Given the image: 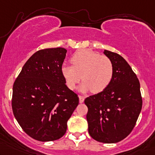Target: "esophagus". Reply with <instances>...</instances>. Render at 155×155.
<instances>
[{"instance_id":"esophagus-1","label":"esophagus","mask_w":155,"mask_h":155,"mask_svg":"<svg viewBox=\"0 0 155 155\" xmlns=\"http://www.w3.org/2000/svg\"><path fill=\"white\" fill-rule=\"evenodd\" d=\"M84 96H79V102L83 103V102H84Z\"/></svg>"}]
</instances>
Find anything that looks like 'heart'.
Instances as JSON below:
<instances>
[{"mask_svg":"<svg viewBox=\"0 0 155 155\" xmlns=\"http://www.w3.org/2000/svg\"><path fill=\"white\" fill-rule=\"evenodd\" d=\"M71 65L61 68L66 85L74 90L82 79L79 90L83 93L91 91L98 93L107 87L113 77V64L110 58L91 50L75 53L71 59Z\"/></svg>","mask_w":155,"mask_h":155,"instance_id":"1","label":"heart"}]
</instances>
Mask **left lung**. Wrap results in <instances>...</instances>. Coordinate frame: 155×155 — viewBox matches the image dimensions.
<instances>
[{
  "mask_svg": "<svg viewBox=\"0 0 155 155\" xmlns=\"http://www.w3.org/2000/svg\"><path fill=\"white\" fill-rule=\"evenodd\" d=\"M104 53L113 62V79L101 93L86 98L84 104L90 135L98 142L114 143L131 133L143 101L140 82L130 64L117 53Z\"/></svg>",
  "mask_w": 155,
  "mask_h": 155,
  "instance_id": "1",
  "label": "left lung"
}]
</instances>
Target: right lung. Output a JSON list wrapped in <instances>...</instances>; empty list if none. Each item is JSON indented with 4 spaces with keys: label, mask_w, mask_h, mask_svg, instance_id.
Instances as JSON below:
<instances>
[{
    "label": "right lung",
    "mask_w": 155,
    "mask_h": 155,
    "mask_svg": "<svg viewBox=\"0 0 155 155\" xmlns=\"http://www.w3.org/2000/svg\"><path fill=\"white\" fill-rule=\"evenodd\" d=\"M66 53L63 48L35 53L13 84V113L23 130L35 140L62 137L79 104V97L66 86L61 72Z\"/></svg>",
    "instance_id": "1"
}]
</instances>
